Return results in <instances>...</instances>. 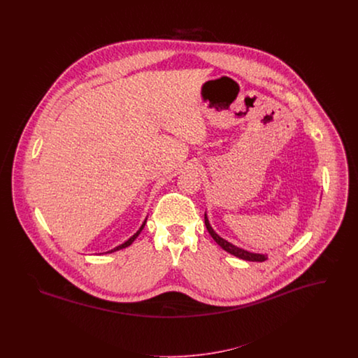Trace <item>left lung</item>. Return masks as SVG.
I'll list each match as a JSON object with an SVG mask.
<instances>
[{
  "label": "left lung",
  "instance_id": "1",
  "mask_svg": "<svg viewBox=\"0 0 358 358\" xmlns=\"http://www.w3.org/2000/svg\"><path fill=\"white\" fill-rule=\"evenodd\" d=\"M205 227H206V229H208V232L210 234V236L213 238V240L222 247L224 251H227V252H229L231 255L238 256L240 259H243V260H250V262H264V260H267L268 257L267 255H263V254H254V252H248V251H245V250H241V248H238L236 245H234V244H231V243H228L225 238H220L215 231H213V228L210 227V224L208 222V217H206V215H205Z\"/></svg>",
  "mask_w": 358,
  "mask_h": 358
}]
</instances>
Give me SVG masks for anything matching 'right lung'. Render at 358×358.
<instances>
[{
	"instance_id": "right-lung-1",
	"label": "right lung",
	"mask_w": 358,
	"mask_h": 358,
	"mask_svg": "<svg viewBox=\"0 0 358 358\" xmlns=\"http://www.w3.org/2000/svg\"><path fill=\"white\" fill-rule=\"evenodd\" d=\"M145 224H146V220H145V222H143V224H142V225H141V228H139V229H138V231H136V234H134V235H133V236H131V238H129V240H127V241H124V243H123V244H120V245H118V247H115V248H114V250H111V251H108V252H114V251H118V250H122V248H126V247H129V245H130V244H131V243H133V241H134V240H136V236H138V235H139V234H141V231H142V229H143V227H145Z\"/></svg>"
}]
</instances>
